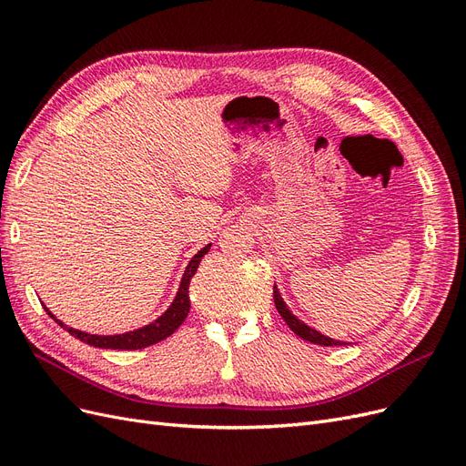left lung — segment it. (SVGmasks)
<instances>
[{
	"mask_svg": "<svg viewBox=\"0 0 466 466\" xmlns=\"http://www.w3.org/2000/svg\"><path fill=\"white\" fill-rule=\"evenodd\" d=\"M274 303H276V309H278V313L281 315V319L286 320V324L288 327L298 334L299 338H303V340H307V342H311V344H319V346H342L344 342H338V340H332V338H327V336H322L320 332H317V330H313L311 327H307V324H303L301 320H298L295 319L291 313H289V309L286 307V303H284V299H281V295L278 293V289H276V286H274Z\"/></svg>",
	"mask_w": 466,
	"mask_h": 466,
	"instance_id": "8db88e82",
	"label": "left lung"
}]
</instances>
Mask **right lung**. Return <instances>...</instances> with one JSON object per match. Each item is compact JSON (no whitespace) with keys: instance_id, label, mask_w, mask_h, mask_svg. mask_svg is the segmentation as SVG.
Masks as SVG:
<instances>
[{"instance_id":"add662e5","label":"right lung","mask_w":466,"mask_h":466,"mask_svg":"<svg viewBox=\"0 0 466 466\" xmlns=\"http://www.w3.org/2000/svg\"><path fill=\"white\" fill-rule=\"evenodd\" d=\"M211 245L204 247L202 250H198V255H196L188 266H187V272L185 276H182V281H180V288H178V293L177 298L173 301V305L167 309L165 315H161L157 320L147 324V327L144 329H137L134 332H126V334H116V336H96V334H87V332H81V330H76L72 327H66V324L62 320L56 319L48 309L46 313L60 324L62 329H66L69 334L79 338L81 342H86L89 346H95V348H106V350H139V348H147V346H153L157 344L161 340H165V338L171 336L182 322H185V319L188 317L190 313V298H188V284L192 276L196 274V270H198V264L200 260L204 258L206 252L209 250Z\"/></svg>"}]
</instances>
